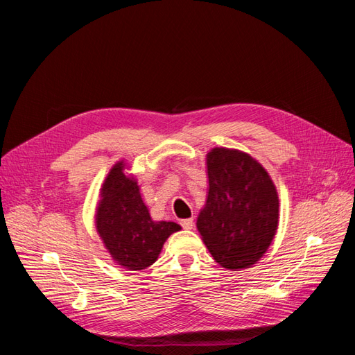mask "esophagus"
I'll return each instance as SVG.
<instances>
[{
  "mask_svg": "<svg viewBox=\"0 0 355 355\" xmlns=\"http://www.w3.org/2000/svg\"><path fill=\"white\" fill-rule=\"evenodd\" d=\"M180 225H182V228H184V230H192V227H194V220H192L191 218L189 219H182Z\"/></svg>",
  "mask_w": 355,
  "mask_h": 355,
  "instance_id": "34e87169",
  "label": "esophagus"
}]
</instances>
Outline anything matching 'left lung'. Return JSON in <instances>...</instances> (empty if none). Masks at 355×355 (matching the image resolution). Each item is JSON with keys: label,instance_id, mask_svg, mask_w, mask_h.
Returning a JSON list of instances; mask_svg holds the SVG:
<instances>
[{"label": "left lung", "instance_id": "8db88e82", "mask_svg": "<svg viewBox=\"0 0 355 355\" xmlns=\"http://www.w3.org/2000/svg\"><path fill=\"white\" fill-rule=\"evenodd\" d=\"M207 175L209 194L197 219L202 241L220 266L249 268L277 232V189L265 168L237 149H211Z\"/></svg>", "mask_w": 355, "mask_h": 355}]
</instances>
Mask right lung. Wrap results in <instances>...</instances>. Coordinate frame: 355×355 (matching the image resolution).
Instances as JSON below:
<instances>
[{
    "instance_id": "1",
    "label": "right lung",
    "mask_w": 355,
    "mask_h": 355,
    "mask_svg": "<svg viewBox=\"0 0 355 355\" xmlns=\"http://www.w3.org/2000/svg\"><path fill=\"white\" fill-rule=\"evenodd\" d=\"M116 163L102 187L96 228L112 259L130 271L153 265L164 241L180 230L175 222H154L139 192L137 182Z\"/></svg>"
}]
</instances>
